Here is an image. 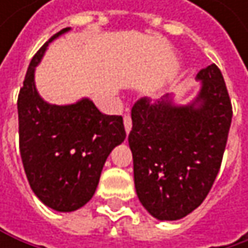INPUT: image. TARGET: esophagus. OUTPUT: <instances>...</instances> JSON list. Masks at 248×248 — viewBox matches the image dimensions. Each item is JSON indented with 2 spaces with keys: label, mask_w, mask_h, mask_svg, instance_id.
<instances>
[{
  "label": "esophagus",
  "mask_w": 248,
  "mask_h": 248,
  "mask_svg": "<svg viewBox=\"0 0 248 248\" xmlns=\"http://www.w3.org/2000/svg\"><path fill=\"white\" fill-rule=\"evenodd\" d=\"M124 130H126V133H129V132H130V129H132V118H130L129 115H124Z\"/></svg>",
  "instance_id": "obj_1"
}]
</instances>
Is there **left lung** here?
Here are the masks:
<instances>
[{
    "mask_svg": "<svg viewBox=\"0 0 248 248\" xmlns=\"http://www.w3.org/2000/svg\"><path fill=\"white\" fill-rule=\"evenodd\" d=\"M201 90L186 106L165 94L151 103L142 97L132 108L127 136L139 201L158 220H179L208 195L220 171L232 106L216 64L197 75Z\"/></svg>",
    "mask_w": 248,
    "mask_h": 248,
    "instance_id": "obj_1",
    "label": "left lung"
}]
</instances>
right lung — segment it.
Returning <instances> with one entry per match:
<instances>
[{
    "instance_id": "1",
    "label": "right lung",
    "mask_w": 248,
    "mask_h": 248,
    "mask_svg": "<svg viewBox=\"0 0 248 248\" xmlns=\"http://www.w3.org/2000/svg\"><path fill=\"white\" fill-rule=\"evenodd\" d=\"M54 34L34 54L20 89V154L32 192L47 207L70 213L94 195L103 165L112 149L126 138L124 119L103 115L92 100L56 106L37 93L34 70Z\"/></svg>"
}]
</instances>
